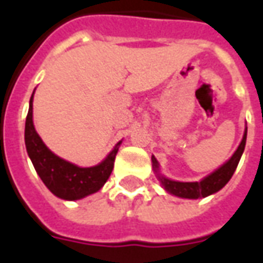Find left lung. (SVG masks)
Wrapping results in <instances>:
<instances>
[{
	"label": "left lung",
	"instance_id": "8db88e82",
	"mask_svg": "<svg viewBox=\"0 0 263 263\" xmlns=\"http://www.w3.org/2000/svg\"><path fill=\"white\" fill-rule=\"evenodd\" d=\"M245 143H247V126H245V131H243L242 139H241L237 151L232 154L231 158L227 160L224 165H221L218 169L211 172L210 175L203 177L198 182H179V180H173V179L166 177L160 171L158 159L152 155V167H154L155 176L159 180L160 186L172 196H176V197L180 198H190V200L207 197V196H211V194L220 192L221 189L230 182V179L234 175V172H235L238 163H239V159L242 156Z\"/></svg>",
	"mask_w": 263,
	"mask_h": 263
}]
</instances>
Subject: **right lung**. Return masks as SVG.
Wrapping results in <instances>:
<instances>
[{
    "label": "right lung",
    "mask_w": 263,
    "mask_h": 263,
    "mask_svg": "<svg viewBox=\"0 0 263 263\" xmlns=\"http://www.w3.org/2000/svg\"><path fill=\"white\" fill-rule=\"evenodd\" d=\"M33 94L29 100V111L25 122V146L32 165L45 186L62 200L74 201L97 193L108 180L114 169L115 156L122 141L115 145L105 159L98 165L81 167L53 154L45 145L33 125Z\"/></svg>",
    "instance_id": "add662e5"
}]
</instances>
